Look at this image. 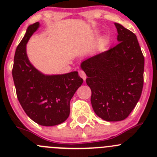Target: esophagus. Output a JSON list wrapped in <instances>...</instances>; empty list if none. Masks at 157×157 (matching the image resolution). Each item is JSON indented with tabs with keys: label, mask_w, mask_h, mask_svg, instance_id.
Returning a JSON list of instances; mask_svg holds the SVG:
<instances>
[{
	"label": "esophagus",
	"mask_w": 157,
	"mask_h": 157,
	"mask_svg": "<svg viewBox=\"0 0 157 157\" xmlns=\"http://www.w3.org/2000/svg\"><path fill=\"white\" fill-rule=\"evenodd\" d=\"M78 73H79V75H80V77H81L82 78H83L84 80H86V74H85V73L83 72V71H78Z\"/></svg>",
	"instance_id": "esophagus-1"
}]
</instances>
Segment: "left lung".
<instances>
[{
	"label": "left lung",
	"mask_w": 157,
	"mask_h": 157,
	"mask_svg": "<svg viewBox=\"0 0 157 157\" xmlns=\"http://www.w3.org/2000/svg\"><path fill=\"white\" fill-rule=\"evenodd\" d=\"M119 43L81 63L91 89L95 113L107 121H122L130 115L141 96L144 57L137 36L115 23Z\"/></svg>",
	"instance_id": "1"
}]
</instances>
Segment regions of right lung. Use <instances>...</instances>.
Listing matches in <instances>:
<instances>
[{"instance_id":"1","label":"right lung","mask_w":157,"mask_h":157,"mask_svg":"<svg viewBox=\"0 0 157 157\" xmlns=\"http://www.w3.org/2000/svg\"><path fill=\"white\" fill-rule=\"evenodd\" d=\"M39 26L37 22L27 28L16 49L12 74L17 98L26 115L40 125L54 126L68 118L70 101L83 80L77 71L45 75L33 67L26 47Z\"/></svg>"}]
</instances>
